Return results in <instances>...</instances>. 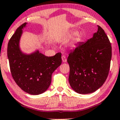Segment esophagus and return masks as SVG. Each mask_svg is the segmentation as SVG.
Listing matches in <instances>:
<instances>
[{
	"mask_svg": "<svg viewBox=\"0 0 120 120\" xmlns=\"http://www.w3.org/2000/svg\"><path fill=\"white\" fill-rule=\"evenodd\" d=\"M62 60L63 62H66L67 61V59L65 55H62Z\"/></svg>",
	"mask_w": 120,
	"mask_h": 120,
	"instance_id": "esophagus-1",
	"label": "esophagus"
}]
</instances>
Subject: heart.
I'll use <instances>...</instances> for the list:
<instances>
[{
  "label": "heart",
  "mask_w": 120,
  "mask_h": 120,
  "mask_svg": "<svg viewBox=\"0 0 120 120\" xmlns=\"http://www.w3.org/2000/svg\"><path fill=\"white\" fill-rule=\"evenodd\" d=\"M75 34H76V32L74 31V32H73V33H72L71 34V36H74V35H75ZM81 34H78L77 35V37H76V40H77V41H79V40H80V39H81Z\"/></svg>",
  "instance_id": "1"
}]
</instances>
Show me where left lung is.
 Returning a JSON list of instances; mask_svg holds the SVG:
<instances>
[{
    "mask_svg": "<svg viewBox=\"0 0 120 120\" xmlns=\"http://www.w3.org/2000/svg\"><path fill=\"white\" fill-rule=\"evenodd\" d=\"M112 58V46L108 36L100 26L93 37L79 42L69 53V81L79 94L94 92L106 81Z\"/></svg>",
    "mask_w": 120,
    "mask_h": 120,
    "instance_id": "obj_1",
    "label": "left lung"
}]
</instances>
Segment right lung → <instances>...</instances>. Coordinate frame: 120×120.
Segmentation results:
<instances>
[{"label":"right lung","mask_w":120,"mask_h":120,"mask_svg":"<svg viewBox=\"0 0 120 120\" xmlns=\"http://www.w3.org/2000/svg\"><path fill=\"white\" fill-rule=\"evenodd\" d=\"M26 24L24 23L19 26L10 38L7 56L11 75L16 84L30 94L38 95L50 86L52 73L62 63L61 53L49 57L38 50L30 54L23 53L19 41Z\"/></svg>","instance_id":"add662e5"}]
</instances>
